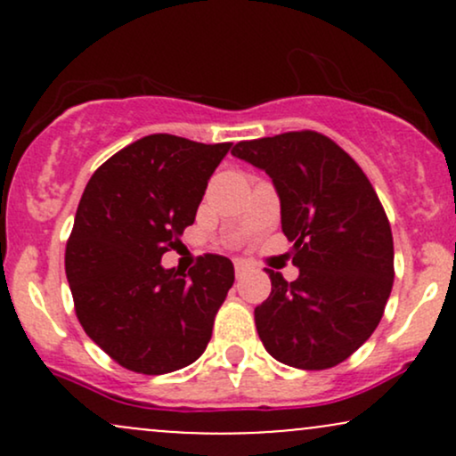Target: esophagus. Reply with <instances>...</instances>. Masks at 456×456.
<instances>
[{"label": "esophagus", "mask_w": 456, "mask_h": 456, "mask_svg": "<svg viewBox=\"0 0 456 456\" xmlns=\"http://www.w3.org/2000/svg\"><path fill=\"white\" fill-rule=\"evenodd\" d=\"M233 268H235V276H242V274H246V272H248V264H246V261H242V259H235Z\"/></svg>", "instance_id": "esophagus-1"}]
</instances>
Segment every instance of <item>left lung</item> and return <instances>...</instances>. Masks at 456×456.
Here are the masks:
<instances>
[{
  "label": "left lung",
  "instance_id": "obj_1",
  "mask_svg": "<svg viewBox=\"0 0 456 456\" xmlns=\"http://www.w3.org/2000/svg\"><path fill=\"white\" fill-rule=\"evenodd\" d=\"M232 154L272 177L300 276L268 270L255 326L272 358L305 370L347 360L378 328L395 279V244L358 162L315 130L240 141Z\"/></svg>",
  "mask_w": 456,
  "mask_h": 456
}]
</instances>
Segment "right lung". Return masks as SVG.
<instances>
[{"mask_svg": "<svg viewBox=\"0 0 456 456\" xmlns=\"http://www.w3.org/2000/svg\"><path fill=\"white\" fill-rule=\"evenodd\" d=\"M232 143L150 134L102 162L78 201L66 276L87 337L124 369L162 375L206 352L233 264L203 255L184 272L160 265L195 214Z\"/></svg>", "mask_w": 456, "mask_h": 456, "instance_id": "1", "label": "right lung"}]
</instances>
